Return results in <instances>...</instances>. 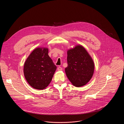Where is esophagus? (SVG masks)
<instances>
[{
	"label": "esophagus",
	"mask_w": 124,
	"mask_h": 124,
	"mask_svg": "<svg viewBox=\"0 0 124 124\" xmlns=\"http://www.w3.org/2000/svg\"><path fill=\"white\" fill-rule=\"evenodd\" d=\"M57 69H58V71H61V70H62V68L61 67H60V66H59V67H58Z\"/></svg>",
	"instance_id": "esophagus-1"
}]
</instances>
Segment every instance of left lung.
Listing matches in <instances>:
<instances>
[{
	"instance_id": "1",
	"label": "left lung",
	"mask_w": 124,
	"mask_h": 124,
	"mask_svg": "<svg viewBox=\"0 0 124 124\" xmlns=\"http://www.w3.org/2000/svg\"><path fill=\"white\" fill-rule=\"evenodd\" d=\"M68 66L65 68L66 76L76 87L85 85L93 75L94 65L85 49L80 46L67 52Z\"/></svg>"
}]
</instances>
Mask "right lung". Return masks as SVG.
Returning <instances> with one entry per match:
<instances>
[{
	"label": "right lung",
	"mask_w": 124,
	"mask_h": 124,
	"mask_svg": "<svg viewBox=\"0 0 124 124\" xmlns=\"http://www.w3.org/2000/svg\"><path fill=\"white\" fill-rule=\"evenodd\" d=\"M48 49L38 48L35 49L25 62L24 77L33 88H46L52 81L57 67L49 56Z\"/></svg>",
	"instance_id": "obj_1"
}]
</instances>
